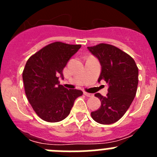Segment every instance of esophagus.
<instances>
[{
    "label": "esophagus",
    "instance_id": "34e87169",
    "mask_svg": "<svg viewBox=\"0 0 157 157\" xmlns=\"http://www.w3.org/2000/svg\"><path fill=\"white\" fill-rule=\"evenodd\" d=\"M84 94H85L86 97H88V98H91V97H94V94H90V93H86V92H84Z\"/></svg>",
    "mask_w": 157,
    "mask_h": 157
}]
</instances>
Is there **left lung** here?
Masks as SVG:
<instances>
[{"label": "left lung", "instance_id": "8db88e82", "mask_svg": "<svg viewBox=\"0 0 157 157\" xmlns=\"http://www.w3.org/2000/svg\"><path fill=\"white\" fill-rule=\"evenodd\" d=\"M101 66L98 82L105 81L109 86L106 97L96 94L101 105L91 112L97 123L112 124L125 114L134 101L138 84V68L128 54L114 45L99 44L87 47Z\"/></svg>", "mask_w": 157, "mask_h": 157}]
</instances>
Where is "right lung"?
Returning <instances> with one entry per match:
<instances>
[{
	"label": "right lung",
	"instance_id": "right-lung-1",
	"mask_svg": "<svg viewBox=\"0 0 157 157\" xmlns=\"http://www.w3.org/2000/svg\"><path fill=\"white\" fill-rule=\"evenodd\" d=\"M80 45L51 43L30 56L25 65L23 80L25 93L37 115L47 122L64 120L70 114L79 90H68L59 84L63 70Z\"/></svg>",
	"mask_w": 157,
	"mask_h": 157
}]
</instances>
